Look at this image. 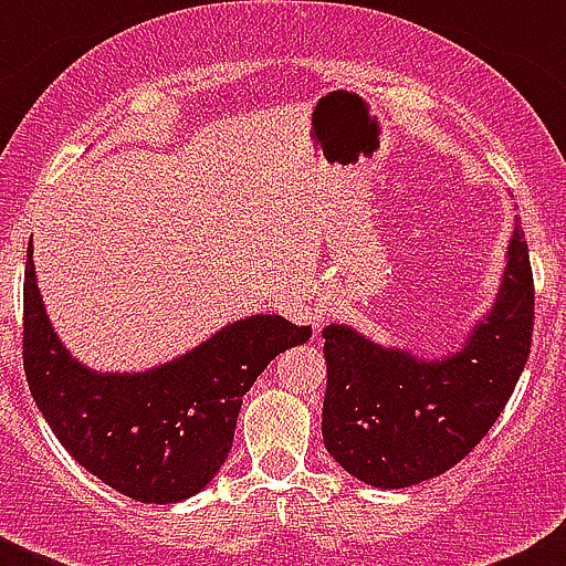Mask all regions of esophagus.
I'll list each match as a JSON object with an SVG mask.
<instances>
[{
	"mask_svg": "<svg viewBox=\"0 0 566 566\" xmlns=\"http://www.w3.org/2000/svg\"><path fill=\"white\" fill-rule=\"evenodd\" d=\"M331 315H334V301L319 298L315 304V310H312V325H315V331H319V325H323Z\"/></svg>",
	"mask_w": 566,
	"mask_h": 566,
	"instance_id": "34e87169",
	"label": "esophagus"
}]
</instances>
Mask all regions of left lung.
<instances>
[{
  "label": "left lung",
  "instance_id": "left-lung-1",
  "mask_svg": "<svg viewBox=\"0 0 566 566\" xmlns=\"http://www.w3.org/2000/svg\"><path fill=\"white\" fill-rule=\"evenodd\" d=\"M534 279L515 216L499 295L449 356L424 358L325 325L323 441L350 476L402 490L441 476L488 436L531 350Z\"/></svg>",
  "mask_w": 566,
  "mask_h": 566
}]
</instances>
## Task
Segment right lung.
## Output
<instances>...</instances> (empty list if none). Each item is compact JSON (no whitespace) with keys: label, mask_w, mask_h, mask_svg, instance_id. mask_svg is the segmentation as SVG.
<instances>
[{"label":"right lung","mask_w":566,"mask_h":566,"mask_svg":"<svg viewBox=\"0 0 566 566\" xmlns=\"http://www.w3.org/2000/svg\"><path fill=\"white\" fill-rule=\"evenodd\" d=\"M312 325L251 315L145 373H98L71 356L45 315L32 243L24 273V373L56 441L93 476L142 504L208 488L232 449L243 394Z\"/></svg>","instance_id":"obj_1"}]
</instances>
